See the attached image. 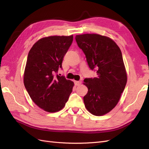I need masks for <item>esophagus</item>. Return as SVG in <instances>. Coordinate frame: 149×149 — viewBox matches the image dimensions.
<instances>
[{"mask_svg":"<svg viewBox=\"0 0 149 149\" xmlns=\"http://www.w3.org/2000/svg\"><path fill=\"white\" fill-rule=\"evenodd\" d=\"M74 84L75 86H79L81 84V81H74Z\"/></svg>","mask_w":149,"mask_h":149,"instance_id":"1","label":"esophagus"}]
</instances>
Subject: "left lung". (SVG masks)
Masks as SVG:
<instances>
[{
    "label": "left lung",
    "instance_id": "left-lung-1",
    "mask_svg": "<svg viewBox=\"0 0 149 149\" xmlns=\"http://www.w3.org/2000/svg\"><path fill=\"white\" fill-rule=\"evenodd\" d=\"M75 39L89 68H96L97 75L84 80L88 89L83 97L85 107L94 116H103L116 107L127 83L121 51L114 40L106 36L86 33L76 35Z\"/></svg>",
    "mask_w": 149,
    "mask_h": 149
}]
</instances>
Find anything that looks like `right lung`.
Returning a JSON list of instances; mask_svg holds the SVG:
<instances>
[{"instance_id":"1","label":"right lung","mask_w":149,"mask_h":149,"mask_svg":"<svg viewBox=\"0 0 149 149\" xmlns=\"http://www.w3.org/2000/svg\"><path fill=\"white\" fill-rule=\"evenodd\" d=\"M73 40V35L49 36L36 42L29 51L24 83L30 97L48 112L62 109L68 100L74 83L55 75Z\"/></svg>"}]
</instances>
